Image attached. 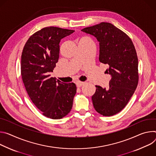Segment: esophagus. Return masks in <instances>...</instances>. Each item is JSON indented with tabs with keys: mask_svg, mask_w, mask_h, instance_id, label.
<instances>
[{
	"mask_svg": "<svg viewBox=\"0 0 156 156\" xmlns=\"http://www.w3.org/2000/svg\"><path fill=\"white\" fill-rule=\"evenodd\" d=\"M76 83V85H77V87H82L83 85H84L85 82H77Z\"/></svg>",
	"mask_w": 156,
	"mask_h": 156,
	"instance_id": "34e87169",
	"label": "esophagus"
}]
</instances>
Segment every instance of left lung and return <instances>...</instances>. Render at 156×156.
Segmentation results:
<instances>
[{
  "instance_id": "8db88e82",
  "label": "left lung",
  "mask_w": 156,
  "mask_h": 156,
  "mask_svg": "<svg viewBox=\"0 0 156 156\" xmlns=\"http://www.w3.org/2000/svg\"><path fill=\"white\" fill-rule=\"evenodd\" d=\"M99 42V61L109 66L108 89L99 85L92 100L95 110L110 116L122 111L133 95L138 83V59L129 37L112 23L101 22L82 29Z\"/></svg>"
}]
</instances>
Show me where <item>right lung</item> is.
<instances>
[{
  "label": "right lung",
  "instance_id": "obj_1",
  "mask_svg": "<svg viewBox=\"0 0 156 156\" xmlns=\"http://www.w3.org/2000/svg\"><path fill=\"white\" fill-rule=\"evenodd\" d=\"M75 31L46 27L27 41L21 58V74L31 101L45 116L61 119L71 112L77 87L51 77L59 57L61 40Z\"/></svg>",
  "mask_w": 156,
  "mask_h": 156
}]
</instances>
